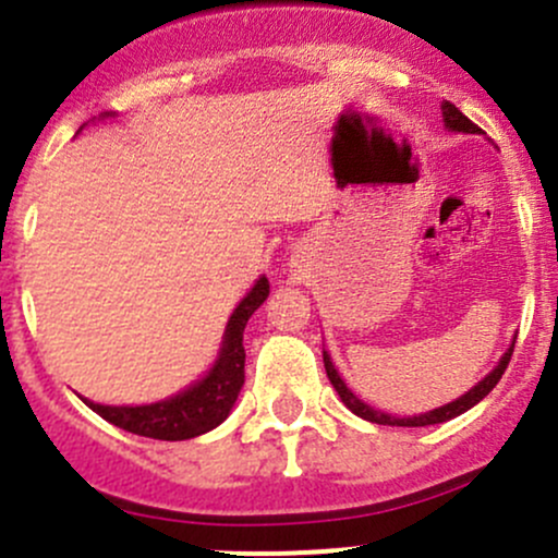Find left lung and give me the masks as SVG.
Masks as SVG:
<instances>
[{"mask_svg":"<svg viewBox=\"0 0 558 558\" xmlns=\"http://www.w3.org/2000/svg\"><path fill=\"white\" fill-rule=\"evenodd\" d=\"M442 118H446V126L451 129V132H466V134L481 132V129H477L475 123H472L470 118H466L464 112H461L459 107L451 105V102H442ZM513 345H515V342H513ZM513 345L505 351V356L499 359L497 367H494L492 373H488L486 378H483L475 388H470L464 397H459L456 402L442 404V408H437V410H429V413H424V415H413V418H397V415L380 413V410L369 408L367 402H362V399H359L356 393L351 391V388L342 384V378L337 375L335 364H331L329 353H326V351H324V367H326V375H329L331 386H335V391L340 393V399L345 402V408L351 410V413H356L359 418L373 421V424H384V426H429V424H442V421H451V418H456V415H461V413H466L470 408H475V404L481 402V399L486 397V393L492 391V388L499 384V378L505 375V369H508V364H510V356H513Z\"/></svg>","mask_w":558,"mask_h":558,"instance_id":"8db88e82","label":"left lung"}]
</instances>
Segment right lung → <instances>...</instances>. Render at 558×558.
<instances>
[{"mask_svg":"<svg viewBox=\"0 0 558 558\" xmlns=\"http://www.w3.org/2000/svg\"><path fill=\"white\" fill-rule=\"evenodd\" d=\"M267 296L269 280L258 278L245 300L234 307L227 324V335H223L221 356L199 384L189 386L165 402L140 404V408H110V404L88 402V399L83 402L112 426H121L140 437H154V440H191V437L216 429L229 415L232 404L238 402L240 388L245 384L243 331L247 318L258 311Z\"/></svg>","mask_w":558,"mask_h":558,"instance_id":"obj_1","label":"right lung"}]
</instances>
